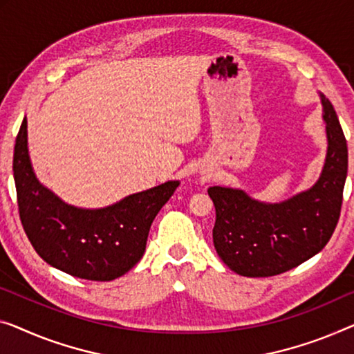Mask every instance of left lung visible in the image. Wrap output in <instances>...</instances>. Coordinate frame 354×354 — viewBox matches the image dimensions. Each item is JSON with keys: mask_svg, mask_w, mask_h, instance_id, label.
<instances>
[{"mask_svg": "<svg viewBox=\"0 0 354 354\" xmlns=\"http://www.w3.org/2000/svg\"><path fill=\"white\" fill-rule=\"evenodd\" d=\"M328 154L313 187L279 203H263L240 189H208L216 209L213 243L230 270L273 277L308 261L330 240L340 218L348 147L339 118L323 93Z\"/></svg>", "mask_w": 354, "mask_h": 354, "instance_id": "1", "label": "left lung"}]
</instances>
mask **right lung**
Listing matches in <instances>:
<instances>
[{"label": "right lung", "instance_id": "obj_1", "mask_svg": "<svg viewBox=\"0 0 354 354\" xmlns=\"http://www.w3.org/2000/svg\"><path fill=\"white\" fill-rule=\"evenodd\" d=\"M12 170L20 221L35 251L49 266L92 281H111L140 262L152 221L179 186L163 183L100 209L71 207L35 176L26 118L15 138Z\"/></svg>", "mask_w": 354, "mask_h": 354}]
</instances>
